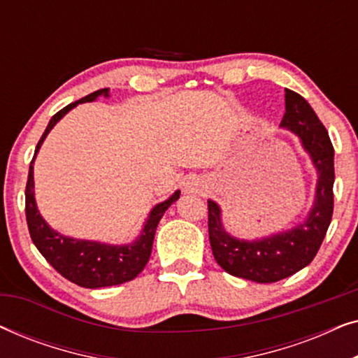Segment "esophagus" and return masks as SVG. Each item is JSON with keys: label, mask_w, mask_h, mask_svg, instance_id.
<instances>
[{"label": "esophagus", "mask_w": 358, "mask_h": 358, "mask_svg": "<svg viewBox=\"0 0 358 358\" xmlns=\"http://www.w3.org/2000/svg\"><path fill=\"white\" fill-rule=\"evenodd\" d=\"M202 187H203V184H202V180H200L199 178L189 179L187 190H190V192H202V190H203Z\"/></svg>", "instance_id": "1"}]
</instances>
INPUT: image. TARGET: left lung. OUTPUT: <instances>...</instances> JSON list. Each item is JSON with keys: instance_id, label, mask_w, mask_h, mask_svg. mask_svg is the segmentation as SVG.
Segmentation results:
<instances>
[{"instance_id": "obj_1", "label": "left lung", "mask_w": 358, "mask_h": 358, "mask_svg": "<svg viewBox=\"0 0 358 358\" xmlns=\"http://www.w3.org/2000/svg\"><path fill=\"white\" fill-rule=\"evenodd\" d=\"M282 127L300 136L317 174L315 207L305 222L288 231L239 241L224 231L220 207L208 200V238L213 257L224 272L257 283H272L306 267L320 251L334 212V146L316 112L295 91L285 92Z\"/></svg>"}]
</instances>
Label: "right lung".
<instances>
[{"mask_svg": "<svg viewBox=\"0 0 358 358\" xmlns=\"http://www.w3.org/2000/svg\"><path fill=\"white\" fill-rule=\"evenodd\" d=\"M109 90L94 91L91 94L81 97L80 101L71 102L62 110H58L55 115L48 122L42 138L38 140L36 153L31 161L29 168V178L26 184V220L29 233H31L32 243L36 244L38 252L47 259V262L55 268V271L68 280L76 283V285L85 288H101V287H112L120 285L138 275L143 271L146 262H148L151 248H153V239L161 217H163L169 205L179 199L180 192H174L173 197H169L166 202L158 203L151 210L148 222H146L143 231L135 243L125 244V246H110V244H101L96 241H83V239L66 238L63 234L48 227L43 222V218L38 213L36 207V199H34V159L41 145L45 140L58 120L71 110L73 107L80 102H91L97 96L107 94Z\"/></svg>", "mask_w": 358, "mask_h": 358, "instance_id": "right-lung-1", "label": "right lung"}]
</instances>
